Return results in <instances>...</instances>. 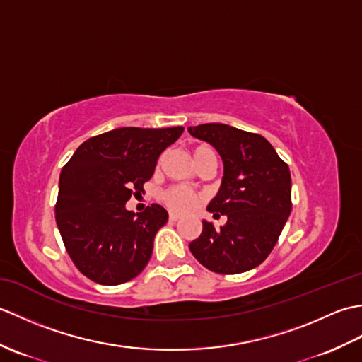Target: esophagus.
<instances>
[{
	"label": "esophagus",
	"mask_w": 362,
	"mask_h": 362,
	"mask_svg": "<svg viewBox=\"0 0 362 362\" xmlns=\"http://www.w3.org/2000/svg\"><path fill=\"white\" fill-rule=\"evenodd\" d=\"M179 219H180V214L173 213V211L169 213V221H173V222H174V221H179Z\"/></svg>",
	"instance_id": "obj_1"
}]
</instances>
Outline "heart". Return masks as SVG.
Masks as SVG:
<instances>
[{"instance_id":"b5f03b06","label":"heart","mask_w":362,"mask_h":362,"mask_svg":"<svg viewBox=\"0 0 362 362\" xmlns=\"http://www.w3.org/2000/svg\"><path fill=\"white\" fill-rule=\"evenodd\" d=\"M205 148H209V146H197L194 149V153ZM161 201H163L168 209H171L173 211L187 213L189 210H193L197 205L199 194H196L193 189H189L187 187H173L168 188L165 193L161 194Z\"/></svg>"}]
</instances>
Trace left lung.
I'll return each mask as SVG.
<instances>
[{
  "label": "left lung",
  "instance_id": "obj_1",
  "mask_svg": "<svg viewBox=\"0 0 362 362\" xmlns=\"http://www.w3.org/2000/svg\"><path fill=\"white\" fill-rule=\"evenodd\" d=\"M188 132L219 152L224 175L206 210L214 218L227 216L221 228L204 219L189 250L213 272H247L272 252L291 214L289 168L258 134L221 122L188 127Z\"/></svg>",
  "mask_w": 362,
  "mask_h": 362
}]
</instances>
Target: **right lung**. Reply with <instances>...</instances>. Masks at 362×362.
<instances>
[{"label": "right lung", "instance_id": "obj_1", "mask_svg": "<svg viewBox=\"0 0 362 362\" xmlns=\"http://www.w3.org/2000/svg\"><path fill=\"white\" fill-rule=\"evenodd\" d=\"M182 132V126L113 129L83 141L64 166L56 222L68 255L90 280L113 286L148 264L168 211L152 204L134 213L126 202L143 191L160 153Z\"/></svg>", "mask_w": 362, "mask_h": 362}]
</instances>
